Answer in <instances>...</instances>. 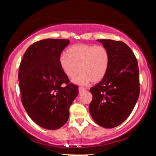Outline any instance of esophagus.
I'll use <instances>...</instances> for the list:
<instances>
[{
	"label": "esophagus",
	"instance_id": "esophagus-1",
	"mask_svg": "<svg viewBox=\"0 0 156 156\" xmlns=\"http://www.w3.org/2000/svg\"><path fill=\"white\" fill-rule=\"evenodd\" d=\"M84 89H85L83 88V87H80L78 88V90H79V92H80H80L83 91H84Z\"/></svg>",
	"mask_w": 156,
	"mask_h": 156
}]
</instances>
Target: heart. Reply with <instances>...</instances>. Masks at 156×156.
<instances>
[{
	"instance_id": "heart-1",
	"label": "heart",
	"mask_w": 156,
	"mask_h": 156,
	"mask_svg": "<svg viewBox=\"0 0 156 156\" xmlns=\"http://www.w3.org/2000/svg\"><path fill=\"white\" fill-rule=\"evenodd\" d=\"M62 53L59 57V65L63 73L69 78L74 76L73 81L87 84L91 81L97 83L103 78L109 65V53L106 47L95 44H75Z\"/></svg>"
}]
</instances>
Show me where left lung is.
Wrapping results in <instances>:
<instances>
[{
	"instance_id": "8db88e82",
	"label": "left lung",
	"mask_w": 156,
	"mask_h": 156,
	"mask_svg": "<svg viewBox=\"0 0 156 156\" xmlns=\"http://www.w3.org/2000/svg\"><path fill=\"white\" fill-rule=\"evenodd\" d=\"M109 53L107 72L90 89L93 96L89 112L98 125L113 128L131 114L140 94L138 61L130 47L122 41L100 39Z\"/></svg>"
}]
</instances>
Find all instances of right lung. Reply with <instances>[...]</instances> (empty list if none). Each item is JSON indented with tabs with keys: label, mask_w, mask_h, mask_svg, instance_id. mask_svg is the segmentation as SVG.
Here are the masks:
<instances>
[{
	"label": "right lung",
	"mask_w": 156,
	"mask_h": 156,
	"mask_svg": "<svg viewBox=\"0 0 156 156\" xmlns=\"http://www.w3.org/2000/svg\"><path fill=\"white\" fill-rule=\"evenodd\" d=\"M69 44L67 39L36 42L26 50L18 71L23 107L34 122L49 130L67 122L69 107L78 94V87L69 83L59 65Z\"/></svg>",
	"instance_id": "1"
}]
</instances>
